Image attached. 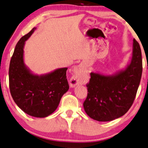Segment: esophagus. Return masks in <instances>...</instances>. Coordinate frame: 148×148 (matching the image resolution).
Listing matches in <instances>:
<instances>
[{
  "label": "esophagus",
  "instance_id": "obj_1",
  "mask_svg": "<svg viewBox=\"0 0 148 148\" xmlns=\"http://www.w3.org/2000/svg\"><path fill=\"white\" fill-rule=\"evenodd\" d=\"M84 70V65L83 64H79V65L75 66L73 68V73L76 75H79L82 73V72ZM79 80L77 79V76H73V77H71L70 80V85L71 87H75L76 85H79Z\"/></svg>",
  "mask_w": 148,
  "mask_h": 148
}]
</instances>
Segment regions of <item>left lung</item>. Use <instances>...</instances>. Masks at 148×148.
<instances>
[{"label":"left lung","mask_w":148,"mask_h":148,"mask_svg":"<svg viewBox=\"0 0 148 148\" xmlns=\"http://www.w3.org/2000/svg\"><path fill=\"white\" fill-rule=\"evenodd\" d=\"M142 74V51L134 39L131 61L124 69L112 75L90 73L88 94L83 103L85 112L98 121H112L123 116L132 106Z\"/></svg>","instance_id":"8db88e82"}]
</instances>
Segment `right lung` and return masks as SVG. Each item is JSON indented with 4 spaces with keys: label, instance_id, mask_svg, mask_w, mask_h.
Returning a JSON list of instances; mask_svg holds the SVG:
<instances>
[{
    "label": "right lung",
    "instance_id": "obj_1",
    "mask_svg": "<svg viewBox=\"0 0 148 148\" xmlns=\"http://www.w3.org/2000/svg\"><path fill=\"white\" fill-rule=\"evenodd\" d=\"M35 29L34 27L17 42L10 62L9 87L12 99L21 110L31 116L46 117L56 110L62 96L69 90L67 68L39 75L25 65V41Z\"/></svg>",
    "mask_w": 148,
    "mask_h": 148
}]
</instances>
